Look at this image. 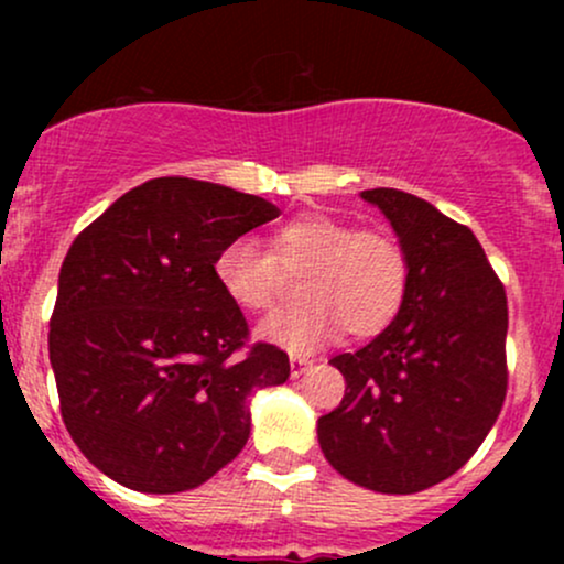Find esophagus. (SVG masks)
<instances>
[{"label":"esophagus","mask_w":564,"mask_h":564,"mask_svg":"<svg viewBox=\"0 0 564 564\" xmlns=\"http://www.w3.org/2000/svg\"><path fill=\"white\" fill-rule=\"evenodd\" d=\"M313 366V360L302 358V355H291V377H302L307 368Z\"/></svg>","instance_id":"esophagus-1"}]
</instances>
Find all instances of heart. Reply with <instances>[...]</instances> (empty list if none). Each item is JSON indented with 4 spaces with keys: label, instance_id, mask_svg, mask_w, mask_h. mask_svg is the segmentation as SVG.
Returning a JSON list of instances; mask_svg holds the SVG:
<instances>
[{
    "label": "heart",
    "instance_id": "obj_1",
    "mask_svg": "<svg viewBox=\"0 0 564 564\" xmlns=\"http://www.w3.org/2000/svg\"><path fill=\"white\" fill-rule=\"evenodd\" d=\"M223 294L246 310L264 313L283 296V275H304L307 304L268 318L260 339L294 355L332 341L341 326L358 339L384 332L400 313L408 262L400 243L381 230H358L332 215H302L270 238V254L251 238H232L212 264Z\"/></svg>",
    "mask_w": 564,
    "mask_h": 564
}]
</instances>
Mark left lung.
Returning a JSON list of instances; mask_svg holds the SVG:
<instances>
[{
  "label": "left lung",
  "instance_id": "8db88e82",
  "mask_svg": "<svg viewBox=\"0 0 564 564\" xmlns=\"http://www.w3.org/2000/svg\"><path fill=\"white\" fill-rule=\"evenodd\" d=\"M408 262L400 313L358 352L328 360L347 381L318 419L332 467L377 494H419L475 456L507 398V294L480 241L430 200L373 187Z\"/></svg>",
  "mask_w": 564,
  "mask_h": 564
}]
</instances>
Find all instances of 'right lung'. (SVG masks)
I'll list each match as a JSON object with an SVG mask.
<instances>
[{
    "label": "right lung",
    "mask_w": 564,
    "mask_h": 564,
    "mask_svg": "<svg viewBox=\"0 0 564 564\" xmlns=\"http://www.w3.org/2000/svg\"><path fill=\"white\" fill-rule=\"evenodd\" d=\"M275 204L187 177L148 180L70 243L50 321L61 413L79 451L124 488H198L241 453L249 400L289 379L212 264Z\"/></svg>",
    "instance_id": "add662e5"
}]
</instances>
